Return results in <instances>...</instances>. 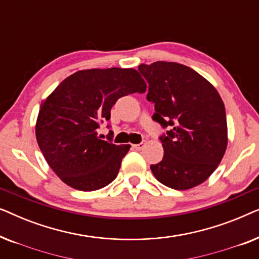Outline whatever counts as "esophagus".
Listing matches in <instances>:
<instances>
[{
    "instance_id": "obj_1",
    "label": "esophagus",
    "mask_w": 259,
    "mask_h": 259,
    "mask_svg": "<svg viewBox=\"0 0 259 259\" xmlns=\"http://www.w3.org/2000/svg\"><path fill=\"white\" fill-rule=\"evenodd\" d=\"M144 146H145V141H141V143H139V144H136V145H133V147L136 148V150H143L144 148Z\"/></svg>"
}]
</instances>
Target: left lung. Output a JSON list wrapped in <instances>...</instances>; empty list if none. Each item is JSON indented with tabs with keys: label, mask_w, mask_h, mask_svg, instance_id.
I'll use <instances>...</instances> for the list:
<instances>
[{
	"label": "left lung",
	"mask_w": 259,
	"mask_h": 259,
	"mask_svg": "<svg viewBox=\"0 0 259 259\" xmlns=\"http://www.w3.org/2000/svg\"><path fill=\"white\" fill-rule=\"evenodd\" d=\"M148 83L152 119L166 133L159 137L164 158L151 165L158 182L175 190L204 183L224 157L228 125L224 102L206 79L190 67L157 61L138 67Z\"/></svg>",
	"instance_id": "8db88e82"
}]
</instances>
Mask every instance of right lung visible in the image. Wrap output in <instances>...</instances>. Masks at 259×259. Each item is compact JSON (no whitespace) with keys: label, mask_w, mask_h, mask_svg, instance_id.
I'll return each instance as SVG.
<instances>
[{"label":"right lung","mask_w":259,"mask_h":259,"mask_svg":"<svg viewBox=\"0 0 259 259\" xmlns=\"http://www.w3.org/2000/svg\"><path fill=\"white\" fill-rule=\"evenodd\" d=\"M145 91L146 83L133 68L86 69L66 77L42 102L36 140L46 161L63 183L87 192L115 179L131 146L113 144L112 131L102 140L98 128L109 121L118 99Z\"/></svg>","instance_id":"add662e5"}]
</instances>
